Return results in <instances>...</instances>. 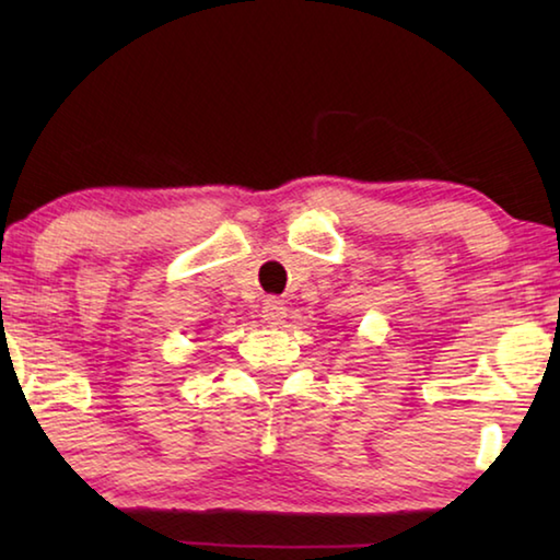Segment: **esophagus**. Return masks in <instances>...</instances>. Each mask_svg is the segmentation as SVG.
Here are the masks:
<instances>
[{"instance_id": "esophagus-1", "label": "esophagus", "mask_w": 560, "mask_h": 560, "mask_svg": "<svg viewBox=\"0 0 560 560\" xmlns=\"http://www.w3.org/2000/svg\"><path fill=\"white\" fill-rule=\"evenodd\" d=\"M261 318L271 326H279L281 320L287 318V306H283V301L277 299V296H269L261 306Z\"/></svg>"}]
</instances>
